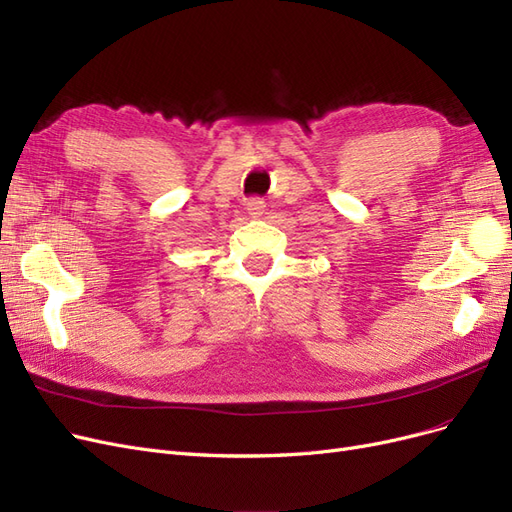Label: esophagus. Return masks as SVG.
<instances>
[{
    "instance_id": "esophagus-1",
    "label": "esophagus",
    "mask_w": 512,
    "mask_h": 512,
    "mask_svg": "<svg viewBox=\"0 0 512 512\" xmlns=\"http://www.w3.org/2000/svg\"><path fill=\"white\" fill-rule=\"evenodd\" d=\"M246 211H249L251 217L259 219L263 213H266V204H263V200L259 198H253L249 204H246Z\"/></svg>"
}]
</instances>
